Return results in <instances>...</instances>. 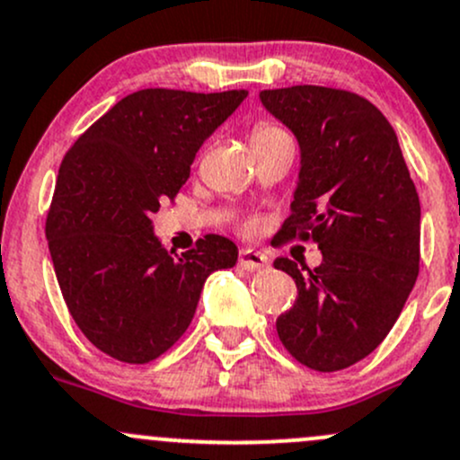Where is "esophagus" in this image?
<instances>
[{
  "mask_svg": "<svg viewBox=\"0 0 460 460\" xmlns=\"http://www.w3.org/2000/svg\"><path fill=\"white\" fill-rule=\"evenodd\" d=\"M240 267L244 270H264L269 269V258L264 253H260V251H253V249H243L240 251V258H238Z\"/></svg>",
  "mask_w": 460,
  "mask_h": 460,
  "instance_id": "34e87169",
  "label": "esophagus"
}]
</instances>
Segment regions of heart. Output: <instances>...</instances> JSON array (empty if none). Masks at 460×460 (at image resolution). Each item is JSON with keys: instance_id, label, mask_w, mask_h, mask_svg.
Instances as JSON below:
<instances>
[{"instance_id": "obj_1", "label": "heart", "mask_w": 460, "mask_h": 460, "mask_svg": "<svg viewBox=\"0 0 460 460\" xmlns=\"http://www.w3.org/2000/svg\"><path fill=\"white\" fill-rule=\"evenodd\" d=\"M279 134H284L282 129L270 128V125H258V128L253 129V137H251V141H264V138L279 137Z\"/></svg>"}]
</instances>
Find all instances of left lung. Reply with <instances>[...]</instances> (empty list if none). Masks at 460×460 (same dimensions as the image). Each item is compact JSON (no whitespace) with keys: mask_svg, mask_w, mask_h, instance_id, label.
Listing matches in <instances>:
<instances>
[{"mask_svg":"<svg viewBox=\"0 0 460 460\" xmlns=\"http://www.w3.org/2000/svg\"><path fill=\"white\" fill-rule=\"evenodd\" d=\"M269 114L299 145L284 240L311 231L322 264L278 258L297 299L278 317L284 348L308 368L344 370L394 326L419 275L421 205L393 125L352 92L293 85L262 90Z\"/></svg>","mask_w":460,"mask_h":460,"instance_id":"left-lung-1","label":"left lung"}]
</instances>
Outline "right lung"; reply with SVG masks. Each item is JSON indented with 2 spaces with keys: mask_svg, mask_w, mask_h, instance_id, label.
I'll return each instance as SVG.
<instances>
[{
  "mask_svg": "<svg viewBox=\"0 0 460 460\" xmlns=\"http://www.w3.org/2000/svg\"><path fill=\"white\" fill-rule=\"evenodd\" d=\"M249 96L138 90L96 120L66 154L46 220L57 282L72 319L105 355L147 364L190 328L214 270L238 246L205 235L178 255L152 214L190 178L202 143Z\"/></svg>",
  "mask_w": 460,
  "mask_h": 460,
  "instance_id": "obj_1",
  "label": "right lung"
}]
</instances>
